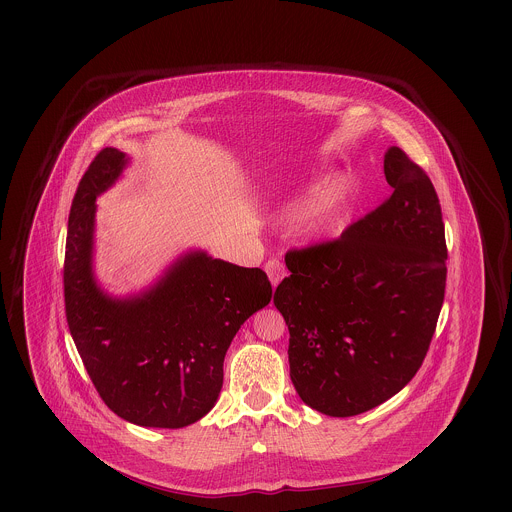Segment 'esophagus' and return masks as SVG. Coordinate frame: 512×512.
Masks as SVG:
<instances>
[{
  "instance_id": "obj_1",
  "label": "esophagus",
  "mask_w": 512,
  "mask_h": 512,
  "mask_svg": "<svg viewBox=\"0 0 512 512\" xmlns=\"http://www.w3.org/2000/svg\"><path fill=\"white\" fill-rule=\"evenodd\" d=\"M265 270H267L268 278H270V282H272L274 288H276V286L282 282V278L286 276V268H284V263H282L280 259H270L267 265H265Z\"/></svg>"
}]
</instances>
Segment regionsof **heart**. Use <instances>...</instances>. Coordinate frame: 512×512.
<instances>
[{"instance_id": "heart-1", "label": "heart", "mask_w": 512, "mask_h": 512, "mask_svg": "<svg viewBox=\"0 0 512 512\" xmlns=\"http://www.w3.org/2000/svg\"><path fill=\"white\" fill-rule=\"evenodd\" d=\"M347 194L343 184H334L326 194L320 197L315 209L311 211V228L320 234H328L338 230L343 213H345Z\"/></svg>"}]
</instances>
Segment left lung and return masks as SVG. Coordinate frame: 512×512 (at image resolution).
Instances as JSON below:
<instances>
[{"label": "left lung", "mask_w": 512, "mask_h": 512, "mask_svg": "<svg viewBox=\"0 0 512 512\" xmlns=\"http://www.w3.org/2000/svg\"><path fill=\"white\" fill-rule=\"evenodd\" d=\"M393 194L338 240L286 253L274 305L290 330L301 401L366 413L413 380L445 295L447 247L432 180L399 147L384 155Z\"/></svg>", "instance_id": "left-lung-1"}]
</instances>
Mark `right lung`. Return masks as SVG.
<instances>
[{"label":"right lung","mask_w":512,"mask_h":512,"mask_svg":"<svg viewBox=\"0 0 512 512\" xmlns=\"http://www.w3.org/2000/svg\"><path fill=\"white\" fill-rule=\"evenodd\" d=\"M128 165L101 149L74 194L65 249V313L99 397L124 420L184 428L209 413L222 388L224 355L247 318L268 305L261 268L180 255L144 292L113 297L94 274L96 199Z\"/></svg>","instance_id":"1"}]
</instances>
